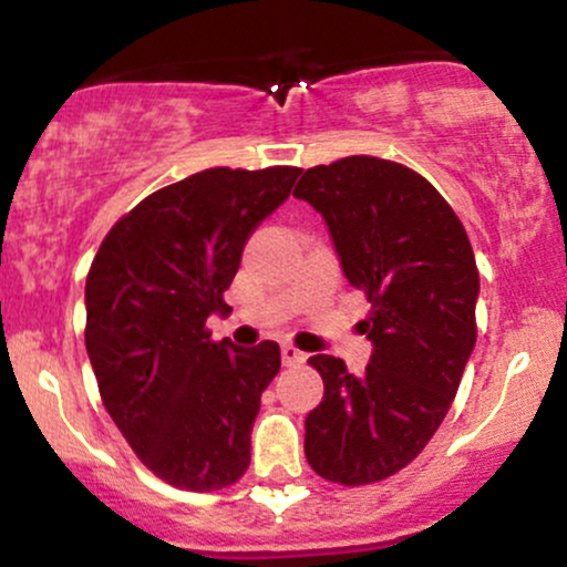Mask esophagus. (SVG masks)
I'll return each instance as SVG.
<instances>
[{
	"label": "esophagus",
	"instance_id": "obj_1",
	"mask_svg": "<svg viewBox=\"0 0 567 567\" xmlns=\"http://www.w3.org/2000/svg\"><path fill=\"white\" fill-rule=\"evenodd\" d=\"M282 362L288 368H296V365H303L306 362V354L301 349L290 347V343H282Z\"/></svg>",
	"mask_w": 567,
	"mask_h": 567
}]
</instances>
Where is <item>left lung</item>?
<instances>
[{
    "mask_svg": "<svg viewBox=\"0 0 567 567\" xmlns=\"http://www.w3.org/2000/svg\"><path fill=\"white\" fill-rule=\"evenodd\" d=\"M292 197L328 224L343 275L370 303L360 328L373 343L362 375L338 357H309L324 396L306 415V461L330 483H379L434 437L474 351L470 237L424 175L389 159L309 167Z\"/></svg>",
    "mask_w": 567,
    "mask_h": 567,
    "instance_id": "1",
    "label": "left lung"
}]
</instances>
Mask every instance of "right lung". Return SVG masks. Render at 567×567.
<instances>
[{
	"mask_svg": "<svg viewBox=\"0 0 567 567\" xmlns=\"http://www.w3.org/2000/svg\"><path fill=\"white\" fill-rule=\"evenodd\" d=\"M301 167H210L148 194L106 234L84 285L90 365L122 437L159 480L220 491L250 466L261 392L279 347L213 341L210 315L250 234L290 197Z\"/></svg>",
	"mask_w": 567,
	"mask_h": 567,
	"instance_id": "right-lung-1",
	"label": "right lung"
}]
</instances>
